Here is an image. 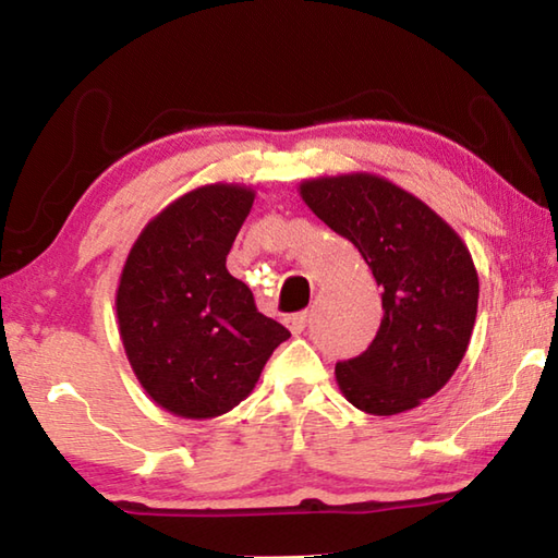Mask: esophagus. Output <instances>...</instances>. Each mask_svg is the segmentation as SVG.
Listing matches in <instances>:
<instances>
[{
	"label": "esophagus",
	"instance_id": "obj_1",
	"mask_svg": "<svg viewBox=\"0 0 558 558\" xmlns=\"http://www.w3.org/2000/svg\"><path fill=\"white\" fill-rule=\"evenodd\" d=\"M307 319H310V315H307V313H298V315H292V317L288 319L290 332H292V335H302V332H305Z\"/></svg>",
	"mask_w": 558,
	"mask_h": 558
}]
</instances>
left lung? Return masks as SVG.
I'll list each match as a JSON object with an SVG mask.
<instances>
[{
    "mask_svg": "<svg viewBox=\"0 0 558 558\" xmlns=\"http://www.w3.org/2000/svg\"><path fill=\"white\" fill-rule=\"evenodd\" d=\"M302 202L352 241L376 286L384 317L364 354L335 366L359 411L396 415L436 396L468 352L480 280L465 241L426 202L386 177L349 172L300 184Z\"/></svg>",
    "mask_w": 558,
    "mask_h": 558,
    "instance_id": "8db88e82",
    "label": "left lung"
}]
</instances>
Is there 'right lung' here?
<instances>
[{
	"label": "right lung",
	"mask_w": 558,
	"mask_h": 558,
	"mask_svg": "<svg viewBox=\"0 0 558 558\" xmlns=\"http://www.w3.org/2000/svg\"><path fill=\"white\" fill-rule=\"evenodd\" d=\"M253 202L248 184L196 186L147 221L122 266L116 313L128 362L149 399L179 418L235 409L290 337L226 270Z\"/></svg>",
	"instance_id": "obj_1"
}]
</instances>
